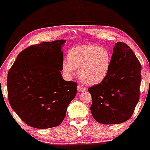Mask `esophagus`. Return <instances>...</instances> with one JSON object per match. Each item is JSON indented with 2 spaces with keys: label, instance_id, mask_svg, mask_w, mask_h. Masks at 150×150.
I'll return each mask as SVG.
<instances>
[{
  "label": "esophagus",
  "instance_id": "1",
  "mask_svg": "<svg viewBox=\"0 0 150 150\" xmlns=\"http://www.w3.org/2000/svg\"><path fill=\"white\" fill-rule=\"evenodd\" d=\"M77 91H78V92H85V91H86V88L82 87V85L77 86Z\"/></svg>",
  "mask_w": 150,
  "mask_h": 150
}]
</instances>
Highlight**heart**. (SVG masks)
Returning <instances> with one entry per match:
<instances>
[{"label":"heart","mask_w":150,"mask_h":150,"mask_svg":"<svg viewBox=\"0 0 150 150\" xmlns=\"http://www.w3.org/2000/svg\"><path fill=\"white\" fill-rule=\"evenodd\" d=\"M111 63V53L106 48L94 44H84L72 48L68 53V61L62 68L68 75L78 70V76L85 83L97 85L107 77Z\"/></svg>","instance_id":"1"}]
</instances>
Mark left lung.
Here are the masks:
<instances>
[{
	"label": "left lung",
	"instance_id": "8db88e82",
	"mask_svg": "<svg viewBox=\"0 0 150 150\" xmlns=\"http://www.w3.org/2000/svg\"><path fill=\"white\" fill-rule=\"evenodd\" d=\"M141 70L131 49L125 43H116L107 77L88 89L91 112L98 123L118 124L132 116L140 99Z\"/></svg>",
	"mask_w": 150,
	"mask_h": 150
}]
</instances>
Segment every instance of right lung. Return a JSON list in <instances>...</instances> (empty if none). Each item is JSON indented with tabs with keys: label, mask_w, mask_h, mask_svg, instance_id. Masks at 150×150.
<instances>
[{
	"label": "right lung",
	"mask_w": 150,
	"mask_h": 150,
	"mask_svg": "<svg viewBox=\"0 0 150 150\" xmlns=\"http://www.w3.org/2000/svg\"><path fill=\"white\" fill-rule=\"evenodd\" d=\"M61 39L23 50L8 74V96L12 108L31 127L59 125L77 94V83L63 80Z\"/></svg>",
	"instance_id": "right-lung-1"
}]
</instances>
